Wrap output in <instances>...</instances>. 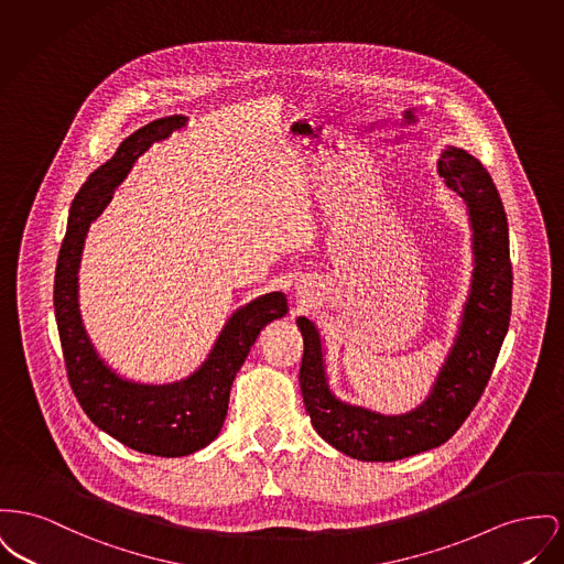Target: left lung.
Here are the masks:
<instances>
[{
    "label": "left lung",
    "mask_w": 564,
    "mask_h": 564,
    "mask_svg": "<svg viewBox=\"0 0 564 564\" xmlns=\"http://www.w3.org/2000/svg\"><path fill=\"white\" fill-rule=\"evenodd\" d=\"M438 172L468 206L475 272L460 334L429 400L406 415H381L340 402L326 381L319 334L306 317L299 319L304 338L300 390L311 424L332 447L366 463L409 458L454 436L484 394L509 328L513 274L497 187L486 167L463 149L449 147Z\"/></svg>",
    "instance_id": "left-lung-1"
}]
</instances>
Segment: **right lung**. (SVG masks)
<instances>
[{
  "label": "right lung",
  "instance_id": "add662e5",
  "mask_svg": "<svg viewBox=\"0 0 564 564\" xmlns=\"http://www.w3.org/2000/svg\"><path fill=\"white\" fill-rule=\"evenodd\" d=\"M183 126L185 117L176 115L140 128L121 142L110 162L87 178L69 208L53 292L67 381L83 411L119 443L162 458L194 454L219 434L228 415L234 375L265 324L288 313V300L281 292L242 306L219 334L208 360L185 381L170 386L126 381L104 365L91 347L80 324L76 276L87 230L108 206L133 162L155 140Z\"/></svg>",
  "mask_w": 564,
  "mask_h": 564
}]
</instances>
